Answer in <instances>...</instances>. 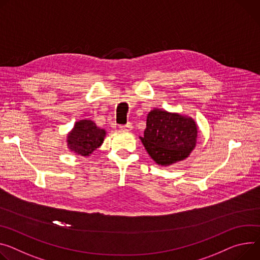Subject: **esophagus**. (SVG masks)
Masks as SVG:
<instances>
[{"label": "esophagus", "mask_w": 260, "mask_h": 260, "mask_svg": "<svg viewBox=\"0 0 260 260\" xmlns=\"http://www.w3.org/2000/svg\"><path fill=\"white\" fill-rule=\"evenodd\" d=\"M119 128H120L121 132H131L133 129V124L131 122H128L125 125H120Z\"/></svg>", "instance_id": "esophagus-1"}]
</instances>
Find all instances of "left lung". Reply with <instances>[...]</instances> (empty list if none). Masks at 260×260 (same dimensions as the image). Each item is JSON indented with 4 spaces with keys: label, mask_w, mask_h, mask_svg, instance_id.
Returning <instances> with one entry per match:
<instances>
[{
    "label": "left lung",
    "mask_w": 260,
    "mask_h": 260,
    "mask_svg": "<svg viewBox=\"0 0 260 260\" xmlns=\"http://www.w3.org/2000/svg\"><path fill=\"white\" fill-rule=\"evenodd\" d=\"M197 129L191 117L153 109L147 115L144 136L140 139L150 157L167 167L185 159L194 150Z\"/></svg>",
    "instance_id": "8db88e82"
}]
</instances>
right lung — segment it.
Here are the masks:
<instances>
[{"label":"right lung","mask_w":260,"mask_h":260,"mask_svg":"<svg viewBox=\"0 0 260 260\" xmlns=\"http://www.w3.org/2000/svg\"><path fill=\"white\" fill-rule=\"evenodd\" d=\"M106 135L92 120H79L67 135V146L78 155L90 156L104 143Z\"/></svg>","instance_id":"obj_1"}]
</instances>
